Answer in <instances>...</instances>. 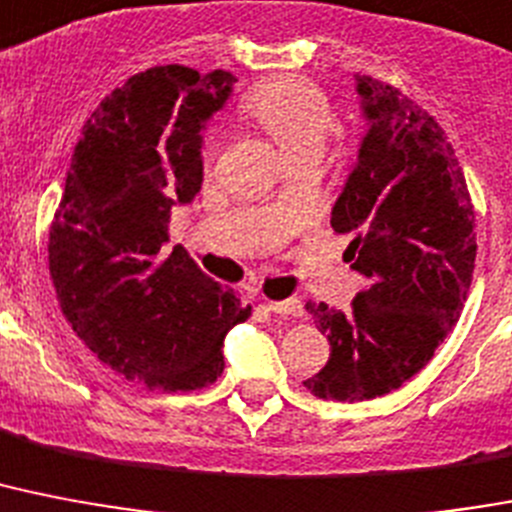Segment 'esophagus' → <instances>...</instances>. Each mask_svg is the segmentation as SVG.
<instances>
[{
  "label": "esophagus",
  "mask_w": 512,
  "mask_h": 512,
  "mask_svg": "<svg viewBox=\"0 0 512 512\" xmlns=\"http://www.w3.org/2000/svg\"><path fill=\"white\" fill-rule=\"evenodd\" d=\"M268 310L278 315H302V302L299 299H268Z\"/></svg>",
  "instance_id": "34e87169"
}]
</instances>
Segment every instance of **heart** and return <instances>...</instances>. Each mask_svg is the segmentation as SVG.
Segmentation results:
<instances>
[{"instance_id": "1", "label": "heart", "mask_w": 512, "mask_h": 512, "mask_svg": "<svg viewBox=\"0 0 512 512\" xmlns=\"http://www.w3.org/2000/svg\"><path fill=\"white\" fill-rule=\"evenodd\" d=\"M244 110L268 131L289 160L318 157L328 134L334 131V105L318 83L299 76H286L257 86L244 102ZM220 134H207L202 141L205 160L215 157Z\"/></svg>"}]
</instances>
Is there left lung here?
Returning <instances> with one entry per match:
<instances>
[{
  "label": "left lung",
  "instance_id": "8db88e82",
  "mask_svg": "<svg viewBox=\"0 0 512 512\" xmlns=\"http://www.w3.org/2000/svg\"><path fill=\"white\" fill-rule=\"evenodd\" d=\"M371 128L336 199L331 226L368 286L350 310L307 302L328 363L305 386L363 402L400 389L458 323L476 263V213L444 128L400 89L357 76Z\"/></svg>",
  "mask_w": 512,
  "mask_h": 512
}]
</instances>
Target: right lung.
<instances>
[{"label":"right lung","mask_w":512,"mask_h":512,"mask_svg":"<svg viewBox=\"0 0 512 512\" xmlns=\"http://www.w3.org/2000/svg\"><path fill=\"white\" fill-rule=\"evenodd\" d=\"M236 78L157 65L128 78L83 123L49 226V276L76 336L112 371L160 392H194L223 373V339L247 321L184 247L170 207L202 186V123Z\"/></svg>","instance_id":"right-lung-1"}]
</instances>
